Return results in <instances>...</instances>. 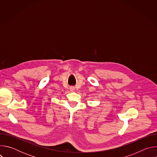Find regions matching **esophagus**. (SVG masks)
Here are the masks:
<instances>
[{"label":"esophagus","instance_id":"esophagus-1","mask_svg":"<svg viewBox=\"0 0 157 157\" xmlns=\"http://www.w3.org/2000/svg\"><path fill=\"white\" fill-rule=\"evenodd\" d=\"M70 91H75V87L74 86H71V87H70Z\"/></svg>","mask_w":157,"mask_h":157}]
</instances>
